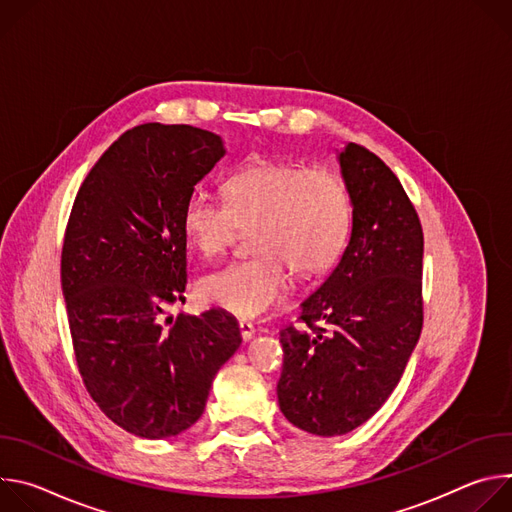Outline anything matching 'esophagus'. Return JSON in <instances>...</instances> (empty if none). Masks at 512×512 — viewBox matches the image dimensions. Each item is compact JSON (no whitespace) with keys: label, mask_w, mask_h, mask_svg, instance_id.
Wrapping results in <instances>:
<instances>
[{"label":"esophagus","mask_w":512,"mask_h":512,"mask_svg":"<svg viewBox=\"0 0 512 512\" xmlns=\"http://www.w3.org/2000/svg\"><path fill=\"white\" fill-rule=\"evenodd\" d=\"M239 330H241V336H243L245 342H249L253 338V334H255V326L251 322H247V320L239 322Z\"/></svg>","instance_id":"esophagus-1"}]
</instances>
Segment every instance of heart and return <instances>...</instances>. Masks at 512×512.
<instances>
[{
    "instance_id": "1",
    "label": "heart",
    "mask_w": 512,
    "mask_h": 512,
    "mask_svg": "<svg viewBox=\"0 0 512 512\" xmlns=\"http://www.w3.org/2000/svg\"><path fill=\"white\" fill-rule=\"evenodd\" d=\"M225 200L192 194L184 204L186 241L204 259L223 255L243 229H257V257L231 263L200 279L206 304L239 318H257L277 306L302 277L326 273L342 257L352 231L346 182L324 168L287 162H251L223 184Z\"/></svg>"
}]
</instances>
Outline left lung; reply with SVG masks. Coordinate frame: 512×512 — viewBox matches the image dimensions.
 <instances>
[{
    "mask_svg": "<svg viewBox=\"0 0 512 512\" xmlns=\"http://www.w3.org/2000/svg\"><path fill=\"white\" fill-rule=\"evenodd\" d=\"M352 198L350 241L302 302V328L279 332V409L289 423L344 435L397 387L423 326V231L399 178L358 143L338 152Z\"/></svg>",
    "mask_w": 512,
    "mask_h": 512,
    "instance_id": "1",
    "label": "left lung"
}]
</instances>
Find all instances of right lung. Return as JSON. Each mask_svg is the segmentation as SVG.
I'll return each instance as SVG.
<instances>
[{
  "mask_svg": "<svg viewBox=\"0 0 512 512\" xmlns=\"http://www.w3.org/2000/svg\"><path fill=\"white\" fill-rule=\"evenodd\" d=\"M225 156L192 125L125 131L85 178L64 233L60 279L83 383L125 431L164 440L194 425L241 346L235 316H162L186 289L184 204Z\"/></svg>",
  "mask_w": 512,
  "mask_h": 512,
  "instance_id": "right-lung-1",
  "label": "right lung"
}]
</instances>
